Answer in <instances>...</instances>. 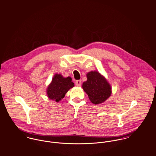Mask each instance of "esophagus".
Segmentation results:
<instances>
[{"label":"esophagus","mask_w":156,"mask_h":156,"mask_svg":"<svg viewBox=\"0 0 156 156\" xmlns=\"http://www.w3.org/2000/svg\"><path fill=\"white\" fill-rule=\"evenodd\" d=\"M75 85L76 86L80 87L81 86V80H77L75 81Z\"/></svg>","instance_id":"obj_1"}]
</instances>
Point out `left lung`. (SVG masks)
I'll list each match as a JSON object with an SVG mask.
<instances>
[{
  "mask_svg": "<svg viewBox=\"0 0 156 156\" xmlns=\"http://www.w3.org/2000/svg\"><path fill=\"white\" fill-rule=\"evenodd\" d=\"M87 80L83 84V88L93 104H101L111 94V86L104 76L98 71L87 74Z\"/></svg>",
  "mask_w": 156,
  "mask_h": 156,
  "instance_id": "left-lung-1",
  "label": "left lung"
}]
</instances>
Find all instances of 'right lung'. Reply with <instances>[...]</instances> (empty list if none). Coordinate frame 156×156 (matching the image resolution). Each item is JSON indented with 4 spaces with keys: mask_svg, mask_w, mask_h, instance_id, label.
<instances>
[{
    "mask_svg": "<svg viewBox=\"0 0 156 156\" xmlns=\"http://www.w3.org/2000/svg\"><path fill=\"white\" fill-rule=\"evenodd\" d=\"M73 87L74 83L70 77L64 78L61 74H55L47 88V94L49 99L58 102L65 97L70 88Z\"/></svg>",
    "mask_w": 156,
    "mask_h": 156,
    "instance_id": "right-lung-1",
    "label": "right lung"
}]
</instances>
